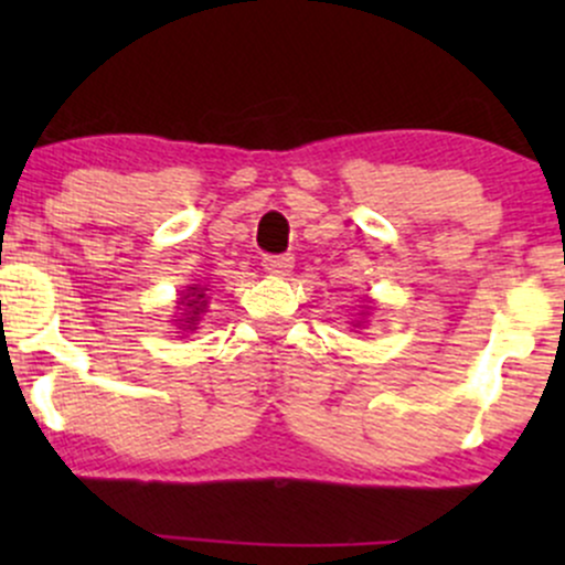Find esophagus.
Returning a JSON list of instances; mask_svg holds the SVG:
<instances>
[{"label": "esophagus", "mask_w": 565, "mask_h": 565, "mask_svg": "<svg viewBox=\"0 0 565 565\" xmlns=\"http://www.w3.org/2000/svg\"><path fill=\"white\" fill-rule=\"evenodd\" d=\"M295 265V257L291 255H265L263 257V268L274 276H287Z\"/></svg>", "instance_id": "1"}]
</instances>
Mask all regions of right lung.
I'll return each mask as SVG.
<instances>
[{"mask_svg": "<svg viewBox=\"0 0 565 565\" xmlns=\"http://www.w3.org/2000/svg\"><path fill=\"white\" fill-rule=\"evenodd\" d=\"M185 297H191V300L180 302V305H185V308H188L183 327H193V321H199V313L204 310V295H199V287H191V295H185ZM185 297H183V300H185Z\"/></svg>", "mask_w": 565, "mask_h": 565, "instance_id": "1", "label": "right lung"}]
</instances>
